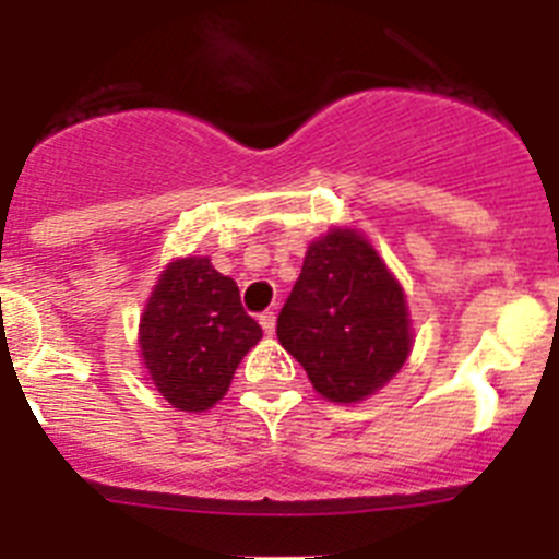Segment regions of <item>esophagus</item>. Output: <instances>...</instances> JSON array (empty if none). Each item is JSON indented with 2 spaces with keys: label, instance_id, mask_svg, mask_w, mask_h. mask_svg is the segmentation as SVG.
I'll return each instance as SVG.
<instances>
[{
  "label": "esophagus",
  "instance_id": "esophagus-1",
  "mask_svg": "<svg viewBox=\"0 0 559 559\" xmlns=\"http://www.w3.org/2000/svg\"><path fill=\"white\" fill-rule=\"evenodd\" d=\"M260 324H263V330L265 333H274V328H276V316L271 313V310H265V313H260Z\"/></svg>",
  "mask_w": 559,
  "mask_h": 559
}]
</instances>
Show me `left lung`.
<instances>
[{
	"label": "left lung",
	"instance_id": "1",
	"mask_svg": "<svg viewBox=\"0 0 559 559\" xmlns=\"http://www.w3.org/2000/svg\"><path fill=\"white\" fill-rule=\"evenodd\" d=\"M276 338L333 403H358L397 374L412 349L408 310L378 251L349 229L310 243L276 319Z\"/></svg>",
	"mask_w": 559,
	"mask_h": 559
}]
</instances>
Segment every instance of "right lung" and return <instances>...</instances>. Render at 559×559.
Wrapping results in <instances>:
<instances>
[{
	"instance_id": "right-lung-1",
	"label": "right lung",
	"mask_w": 559,
	"mask_h": 559,
	"mask_svg": "<svg viewBox=\"0 0 559 559\" xmlns=\"http://www.w3.org/2000/svg\"><path fill=\"white\" fill-rule=\"evenodd\" d=\"M263 338L235 280L206 257L176 260L159 276L140 324L145 369L181 412H204L226 394L237 364Z\"/></svg>"
}]
</instances>
